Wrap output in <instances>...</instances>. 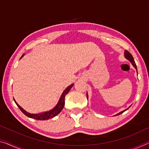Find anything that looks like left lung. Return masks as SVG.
<instances>
[{
    "instance_id": "1",
    "label": "left lung",
    "mask_w": 149,
    "mask_h": 149,
    "mask_svg": "<svg viewBox=\"0 0 149 149\" xmlns=\"http://www.w3.org/2000/svg\"><path fill=\"white\" fill-rule=\"evenodd\" d=\"M125 55L126 58H127L128 59V60L131 62L132 65H133L134 67V68H135L137 70V68H136V64H135V62H134V58H133V56H132V54H130L129 51H125ZM87 97H88V95H87ZM127 110H128V109L125 110V111H122V112H120V113H118L117 114H116V115H119V114H122L123 113H124V112L127 111Z\"/></svg>"
}]
</instances>
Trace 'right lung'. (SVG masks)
I'll use <instances>...</instances> for the list:
<instances>
[{"instance_id":"1","label":"right lung","mask_w":149,"mask_h":149,"mask_svg":"<svg viewBox=\"0 0 149 149\" xmlns=\"http://www.w3.org/2000/svg\"><path fill=\"white\" fill-rule=\"evenodd\" d=\"M22 56H23V55H22ZM72 86H73V84H71V85L68 86V87L65 89V91L63 92V93L62 94L58 104H56V106L54 107L53 109H52L51 111H50L45 112V113H40V114L29 113H27V112L25 111L23 109H22L21 107H20L19 105L17 103V102H16L15 100V101L17 106L19 107V108L20 109V111H21L22 113L25 114V115L28 116V117L34 118V119H36V120H48V119H49V118H52L54 117V116H56L57 114H58L61 113V111L63 110L64 106H65V96L68 92H69V91L70 90V88L72 87Z\"/></svg>"}]
</instances>
